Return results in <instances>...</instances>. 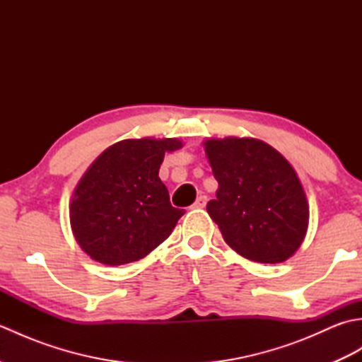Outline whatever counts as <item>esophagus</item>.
Segmentation results:
<instances>
[{"label":"esophagus","instance_id":"34e87169","mask_svg":"<svg viewBox=\"0 0 362 362\" xmlns=\"http://www.w3.org/2000/svg\"><path fill=\"white\" fill-rule=\"evenodd\" d=\"M205 205H206V197H205V196H199V197L196 199V202L193 204V209L201 210V209H204Z\"/></svg>","mask_w":362,"mask_h":362}]
</instances>
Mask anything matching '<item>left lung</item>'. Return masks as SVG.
<instances>
[{
  "mask_svg": "<svg viewBox=\"0 0 362 362\" xmlns=\"http://www.w3.org/2000/svg\"><path fill=\"white\" fill-rule=\"evenodd\" d=\"M205 156L218 180L206 211L224 241L257 263H283L303 243L310 205L296 169L257 138H209Z\"/></svg>",
  "mask_w": 362,
  "mask_h": 362,
  "instance_id": "1",
  "label": "left lung"
}]
</instances>
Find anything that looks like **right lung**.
I'll return each mask as SVG.
<instances>
[{"mask_svg": "<svg viewBox=\"0 0 362 362\" xmlns=\"http://www.w3.org/2000/svg\"><path fill=\"white\" fill-rule=\"evenodd\" d=\"M177 138H129L112 144L82 175L70 202V224L87 255L105 266L144 258L171 235L185 210L174 209L160 180Z\"/></svg>", "mask_w": 362, "mask_h": 362, "instance_id": "right-lung-1", "label": "right lung"}]
</instances>
